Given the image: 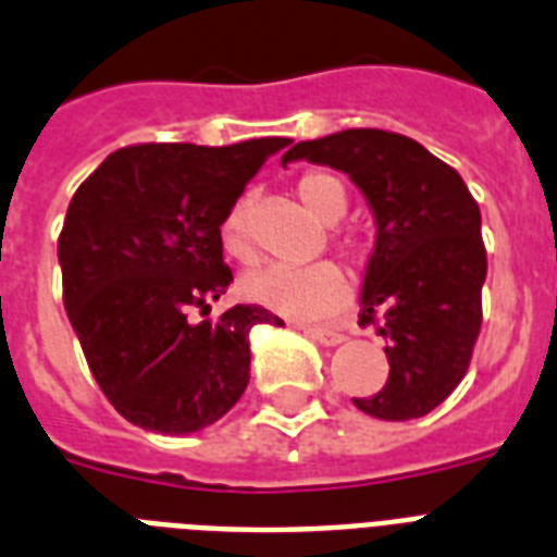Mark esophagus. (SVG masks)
Instances as JSON below:
<instances>
[{
	"instance_id": "1",
	"label": "esophagus",
	"mask_w": 557,
	"mask_h": 557,
	"mask_svg": "<svg viewBox=\"0 0 557 557\" xmlns=\"http://www.w3.org/2000/svg\"><path fill=\"white\" fill-rule=\"evenodd\" d=\"M302 334L320 346H341L343 343V334L337 329H329V325H302Z\"/></svg>"
}]
</instances>
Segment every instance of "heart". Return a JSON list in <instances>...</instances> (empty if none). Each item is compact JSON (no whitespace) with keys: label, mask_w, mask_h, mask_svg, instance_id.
I'll return each mask as SVG.
<instances>
[{"label":"heart","mask_w":557,"mask_h":557,"mask_svg":"<svg viewBox=\"0 0 557 557\" xmlns=\"http://www.w3.org/2000/svg\"><path fill=\"white\" fill-rule=\"evenodd\" d=\"M297 197L320 223H337L346 214L349 194L346 185L334 174L325 171H309L297 183ZM220 246L232 260L246 263L255 257L251 243V225H248V202H234L220 225ZM349 251H357L355 243H346ZM239 294L255 306L283 314L292 320H311L332 314L346 297V277L334 263H314L292 269V265H263L248 271L239 280Z\"/></svg>","instance_id":"obj_1"}]
</instances>
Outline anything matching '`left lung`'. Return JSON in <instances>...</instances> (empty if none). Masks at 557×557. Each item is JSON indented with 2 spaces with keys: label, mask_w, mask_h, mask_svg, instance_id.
<instances>
[{
  "label": "left lung",
  "mask_w": 557,
  "mask_h": 557,
  "mask_svg": "<svg viewBox=\"0 0 557 557\" xmlns=\"http://www.w3.org/2000/svg\"><path fill=\"white\" fill-rule=\"evenodd\" d=\"M297 160L349 174L374 220L360 323L386 337L388 381L355 406L381 420L423 418L463 381L481 332V208L458 171L392 131H337L280 162Z\"/></svg>",
  "instance_id": "left-lung-1"
}]
</instances>
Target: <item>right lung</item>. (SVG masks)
Segmentation results:
<instances>
[{
	"label": "right lung",
	"instance_id": "right-lung-1",
	"mask_svg": "<svg viewBox=\"0 0 557 557\" xmlns=\"http://www.w3.org/2000/svg\"><path fill=\"white\" fill-rule=\"evenodd\" d=\"M286 137L120 148L76 188L59 234L67 320L122 418L160 435L211 426L248 386L263 306L191 320L232 283L220 225Z\"/></svg>",
	"mask_w": 557,
	"mask_h": 557
}]
</instances>
